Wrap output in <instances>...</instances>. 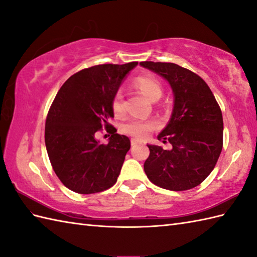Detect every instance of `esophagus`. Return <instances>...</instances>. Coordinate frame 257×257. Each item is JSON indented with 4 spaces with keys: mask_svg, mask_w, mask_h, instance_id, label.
<instances>
[{
    "mask_svg": "<svg viewBox=\"0 0 257 257\" xmlns=\"http://www.w3.org/2000/svg\"><path fill=\"white\" fill-rule=\"evenodd\" d=\"M138 144H140V141L138 139H132V146H137Z\"/></svg>",
    "mask_w": 257,
    "mask_h": 257,
    "instance_id": "1",
    "label": "esophagus"
}]
</instances>
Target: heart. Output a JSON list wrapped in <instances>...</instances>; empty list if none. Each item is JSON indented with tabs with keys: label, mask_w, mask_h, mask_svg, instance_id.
<instances>
[{
	"label": "heart",
	"mask_w": 257,
	"mask_h": 257,
	"mask_svg": "<svg viewBox=\"0 0 257 257\" xmlns=\"http://www.w3.org/2000/svg\"><path fill=\"white\" fill-rule=\"evenodd\" d=\"M135 85L143 94L151 101H156L162 96V86L159 80L151 76H140L136 78ZM112 109L116 113H121L123 111V97L120 91H118L113 97ZM157 121L151 119H129L123 124V132L136 138H146L152 130L157 128Z\"/></svg>",
	"instance_id": "heart-1"
}]
</instances>
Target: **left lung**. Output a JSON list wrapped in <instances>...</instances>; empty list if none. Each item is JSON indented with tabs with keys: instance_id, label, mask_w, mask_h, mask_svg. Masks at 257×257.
<instances>
[{
	"instance_id": "1",
	"label": "left lung",
	"mask_w": 257,
	"mask_h": 257,
	"mask_svg": "<svg viewBox=\"0 0 257 257\" xmlns=\"http://www.w3.org/2000/svg\"><path fill=\"white\" fill-rule=\"evenodd\" d=\"M170 85L173 92L171 118L158 139L172 149L149 147L145 172L162 189L195 188L214 169L223 146V117L210 87L200 76L173 63L141 62Z\"/></svg>"
}]
</instances>
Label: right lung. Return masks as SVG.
Returning <instances> with one entry per match:
<instances>
[{
  "mask_svg": "<svg viewBox=\"0 0 257 257\" xmlns=\"http://www.w3.org/2000/svg\"><path fill=\"white\" fill-rule=\"evenodd\" d=\"M137 62L103 64L85 68L65 81L54 99L45 123V145L56 176L80 194L101 192L116 183L130 149L127 136L109 123L112 100ZM105 125L108 144L95 139Z\"/></svg>",
  "mask_w": 257,
  "mask_h": 257,
  "instance_id": "obj_1",
  "label": "right lung"
}]
</instances>
